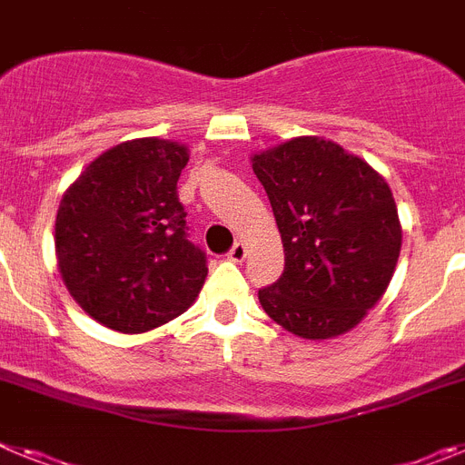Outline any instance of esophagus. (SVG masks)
<instances>
[{
	"instance_id": "esophagus-1",
	"label": "esophagus",
	"mask_w": 465,
	"mask_h": 465,
	"mask_svg": "<svg viewBox=\"0 0 465 465\" xmlns=\"http://www.w3.org/2000/svg\"><path fill=\"white\" fill-rule=\"evenodd\" d=\"M228 258L232 262H242L246 258V246L242 244V242H235V244L230 246V252H228Z\"/></svg>"
}]
</instances>
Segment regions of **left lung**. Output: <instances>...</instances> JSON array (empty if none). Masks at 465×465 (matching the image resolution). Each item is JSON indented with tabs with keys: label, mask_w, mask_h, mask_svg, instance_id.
I'll return each instance as SVG.
<instances>
[{
	"label": "left lung",
	"mask_w": 465,
	"mask_h": 465,
	"mask_svg": "<svg viewBox=\"0 0 465 465\" xmlns=\"http://www.w3.org/2000/svg\"><path fill=\"white\" fill-rule=\"evenodd\" d=\"M283 242V272L258 291L279 326L307 340L342 335L377 305L401 253L398 209L386 182L322 137L253 155Z\"/></svg>",
	"instance_id": "left-lung-1"
}]
</instances>
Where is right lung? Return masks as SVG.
Here are the masks:
<instances>
[{"instance_id": "right-lung-1", "label": "right lung", "mask_w": 465, "mask_h": 465, "mask_svg": "<svg viewBox=\"0 0 465 465\" xmlns=\"http://www.w3.org/2000/svg\"><path fill=\"white\" fill-rule=\"evenodd\" d=\"M183 143L133 139L93 160L64 193L55 219L60 274L94 322L146 332L193 305L207 253L188 240L176 182Z\"/></svg>"}]
</instances>
